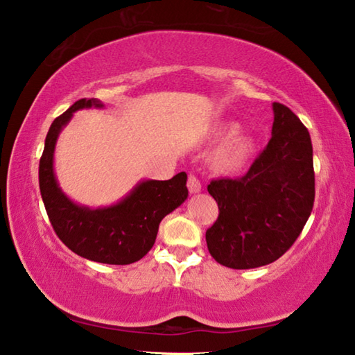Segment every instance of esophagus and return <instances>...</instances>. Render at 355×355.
<instances>
[{
	"instance_id": "1",
	"label": "esophagus",
	"mask_w": 355,
	"mask_h": 355,
	"mask_svg": "<svg viewBox=\"0 0 355 355\" xmlns=\"http://www.w3.org/2000/svg\"><path fill=\"white\" fill-rule=\"evenodd\" d=\"M188 189H189L191 194H197V192L202 191L200 180L197 178L194 173H189V177H188Z\"/></svg>"
}]
</instances>
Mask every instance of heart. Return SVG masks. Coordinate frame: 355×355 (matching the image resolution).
<instances>
[{
  "instance_id": "1",
  "label": "heart",
  "mask_w": 355,
  "mask_h": 355,
  "mask_svg": "<svg viewBox=\"0 0 355 355\" xmlns=\"http://www.w3.org/2000/svg\"><path fill=\"white\" fill-rule=\"evenodd\" d=\"M235 128L233 123H225L216 128V136L228 135L209 155V166L219 173L241 172L254 155V139L249 135L235 131Z\"/></svg>"
}]
</instances>
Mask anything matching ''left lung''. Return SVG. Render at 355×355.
I'll return each instance as SVG.
<instances>
[{
  "label": "left lung",
  "instance_id": "left-lung-1",
  "mask_svg": "<svg viewBox=\"0 0 355 355\" xmlns=\"http://www.w3.org/2000/svg\"><path fill=\"white\" fill-rule=\"evenodd\" d=\"M272 136L248 173L208 184L219 216L205 238L222 266L252 269L275 261L296 241L313 209L309 130L285 105L272 103Z\"/></svg>",
  "mask_w": 355,
  "mask_h": 355
}]
</instances>
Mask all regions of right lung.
Instances as JSON below:
<instances>
[{
  "label": "right lung",
  "mask_w": 355,
  "mask_h": 355,
  "mask_svg": "<svg viewBox=\"0 0 355 355\" xmlns=\"http://www.w3.org/2000/svg\"><path fill=\"white\" fill-rule=\"evenodd\" d=\"M101 107V101L81 98L53 120L39 164V186L48 218L59 239L87 260L106 264H130L153 248L159 222L188 197L184 172L171 180H146L116 205L91 209L76 205L59 188L53 169L58 136L73 112Z\"/></svg>",
  "instance_id": "1"
}]
</instances>
